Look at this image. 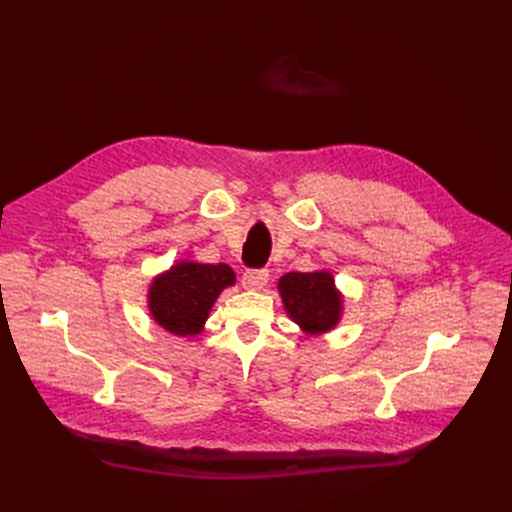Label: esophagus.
Masks as SVG:
<instances>
[{"mask_svg":"<svg viewBox=\"0 0 512 512\" xmlns=\"http://www.w3.org/2000/svg\"><path fill=\"white\" fill-rule=\"evenodd\" d=\"M269 283V271L266 269H248L241 275V285L246 289H262Z\"/></svg>","mask_w":512,"mask_h":512,"instance_id":"1","label":"esophagus"}]
</instances>
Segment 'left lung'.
Here are the masks:
<instances>
[{
  "label": "left lung",
  "instance_id": "obj_1",
  "mask_svg": "<svg viewBox=\"0 0 512 512\" xmlns=\"http://www.w3.org/2000/svg\"><path fill=\"white\" fill-rule=\"evenodd\" d=\"M279 294L289 319L308 335L327 333L342 319L344 300L329 271L287 273L279 279Z\"/></svg>",
  "mask_w": 512,
  "mask_h": 512
}]
</instances>
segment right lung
I'll return each mask as SVG.
<instances>
[{
  "mask_svg": "<svg viewBox=\"0 0 512 512\" xmlns=\"http://www.w3.org/2000/svg\"><path fill=\"white\" fill-rule=\"evenodd\" d=\"M235 285L229 264L177 262L158 275L148 291L154 321L173 335H198L221 291Z\"/></svg>",
  "mask_w": 512,
  "mask_h": 512,
  "instance_id": "right-lung-1",
  "label": "right lung"
}]
</instances>
